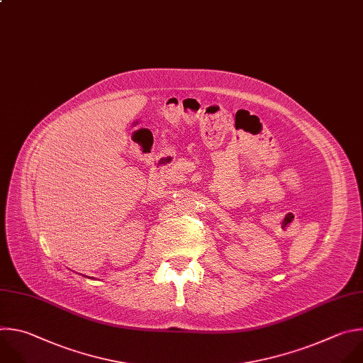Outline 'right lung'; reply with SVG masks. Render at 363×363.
I'll list each match as a JSON object with an SVG mask.
<instances>
[{"label":"right lung","mask_w":363,"mask_h":363,"mask_svg":"<svg viewBox=\"0 0 363 363\" xmlns=\"http://www.w3.org/2000/svg\"><path fill=\"white\" fill-rule=\"evenodd\" d=\"M90 279H91V277H90Z\"/></svg>","instance_id":"add662e5"}]
</instances>
